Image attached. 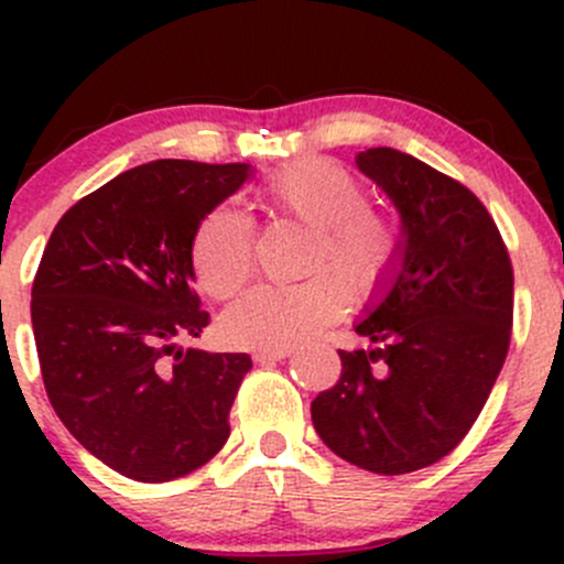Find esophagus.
Masks as SVG:
<instances>
[{
    "label": "esophagus",
    "instance_id": "esophagus-1",
    "mask_svg": "<svg viewBox=\"0 0 564 564\" xmlns=\"http://www.w3.org/2000/svg\"><path fill=\"white\" fill-rule=\"evenodd\" d=\"M292 355V346H281V349H259L256 351V362H270V360H283V357Z\"/></svg>",
    "mask_w": 564,
    "mask_h": 564
}]
</instances>
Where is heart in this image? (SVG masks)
Returning a JSON list of instances; mask_svg holds the SVG:
<instances>
[{
	"mask_svg": "<svg viewBox=\"0 0 564 564\" xmlns=\"http://www.w3.org/2000/svg\"><path fill=\"white\" fill-rule=\"evenodd\" d=\"M272 220L308 229L303 270L311 278L289 286L259 283L224 314V335L248 349H281L311 338L349 308L355 297L379 292L403 256L401 224L371 207V193L355 172L327 158H305L278 169L259 187ZM191 267L207 294L229 300L253 270V229L231 207H215L191 240ZM344 282L343 288L339 283Z\"/></svg>",
	"mask_w": 564,
	"mask_h": 564,
	"instance_id": "heart-1",
	"label": "heart"
}]
</instances>
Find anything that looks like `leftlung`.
I'll use <instances>...</instances> for the list:
<instances>
[{"mask_svg": "<svg viewBox=\"0 0 564 564\" xmlns=\"http://www.w3.org/2000/svg\"><path fill=\"white\" fill-rule=\"evenodd\" d=\"M357 166L392 198L403 256L388 297L340 349V379L311 403L316 434L349 464L406 475L460 445L505 366L513 264L486 204L429 163L373 147Z\"/></svg>", "mask_w": 564, "mask_h": 564, "instance_id": "8db88e82", "label": "left lung"}]
</instances>
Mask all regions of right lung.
Listing matches in <instances>:
<instances>
[{
  "label": "right lung",
  "instance_id": "1",
  "mask_svg": "<svg viewBox=\"0 0 564 564\" xmlns=\"http://www.w3.org/2000/svg\"><path fill=\"white\" fill-rule=\"evenodd\" d=\"M248 176V163H144L73 204L43 250L32 329L48 401L130 480L187 475L231 434L250 357L176 340L209 324L191 286L193 231Z\"/></svg>",
  "mask_w": 564,
  "mask_h": 564
}]
</instances>
